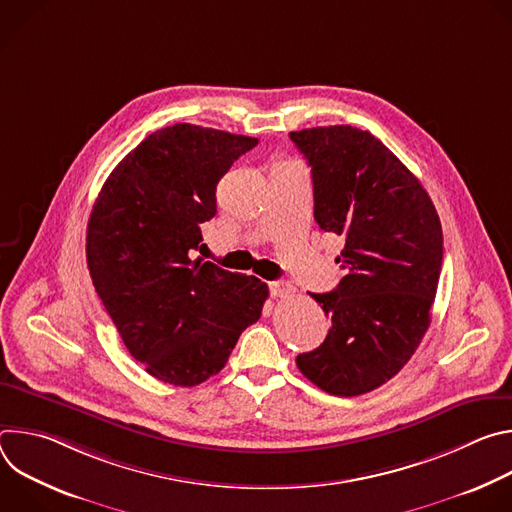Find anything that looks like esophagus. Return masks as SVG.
Wrapping results in <instances>:
<instances>
[{
  "label": "esophagus",
  "mask_w": 512,
  "mask_h": 512,
  "mask_svg": "<svg viewBox=\"0 0 512 512\" xmlns=\"http://www.w3.org/2000/svg\"><path fill=\"white\" fill-rule=\"evenodd\" d=\"M269 291H271V296H275V298H285L289 294H294L296 287L287 283V281H271Z\"/></svg>",
  "instance_id": "obj_1"
}]
</instances>
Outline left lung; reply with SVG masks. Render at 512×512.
Wrapping results in <instances>:
<instances>
[{"label": "left lung", "instance_id": "8db88e82", "mask_svg": "<svg viewBox=\"0 0 512 512\" xmlns=\"http://www.w3.org/2000/svg\"><path fill=\"white\" fill-rule=\"evenodd\" d=\"M289 137L312 168L316 223L344 239L340 283L310 294L330 332L296 362L322 391L356 397L393 379L429 328L442 223L421 182L369 131L330 125Z\"/></svg>", "mask_w": 512, "mask_h": 512}]
</instances>
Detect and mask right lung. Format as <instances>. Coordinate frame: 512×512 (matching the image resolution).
<instances>
[{
    "label": "right lung",
    "instance_id": "obj_1",
    "mask_svg": "<svg viewBox=\"0 0 512 512\" xmlns=\"http://www.w3.org/2000/svg\"><path fill=\"white\" fill-rule=\"evenodd\" d=\"M259 141L176 123L145 137L103 184L87 263L123 344L152 377L194 387L223 371L269 296L255 275L192 259L216 184Z\"/></svg>",
    "mask_w": 512,
    "mask_h": 512
}]
</instances>
